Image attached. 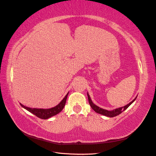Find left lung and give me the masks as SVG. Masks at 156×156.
I'll return each instance as SVG.
<instances>
[{"mask_svg":"<svg viewBox=\"0 0 156 156\" xmlns=\"http://www.w3.org/2000/svg\"><path fill=\"white\" fill-rule=\"evenodd\" d=\"M87 97H88L89 103H90V106L91 107V108L93 109L95 111V112L98 113V114H102V115L108 116V117H114V116H116L119 115L120 113H122L123 111H125L127 108H128L130 106V105H131L136 99V98H135V99L131 101V102H130L129 104L126 105V106H125L124 107L119 108H116V109L114 110H112V111H108V110H104V109L101 108L97 106L96 105H95L93 102H92L91 98H90V96H89L88 94H87Z\"/></svg>","mask_w":156,"mask_h":156,"instance_id":"obj_1","label":"left lung"}]
</instances>
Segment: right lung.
Listing matches in <instances>:
<instances>
[{
    "mask_svg": "<svg viewBox=\"0 0 156 156\" xmlns=\"http://www.w3.org/2000/svg\"><path fill=\"white\" fill-rule=\"evenodd\" d=\"M69 94V93H68ZM68 94L66 95V96L63 98V100L60 101V102L56 106L50 109H39V108H28L23 106V104H21V106L26 109L27 110L29 111L31 113L34 114V115L37 116L38 118L42 119H48L52 117L53 116L56 115V114H58L60 112H61V110L64 108V106L66 103V98L68 96Z\"/></svg>",
    "mask_w": 156,
    "mask_h": 156,
    "instance_id": "add662e5",
    "label": "right lung"
}]
</instances>
